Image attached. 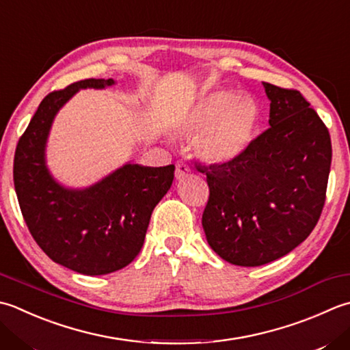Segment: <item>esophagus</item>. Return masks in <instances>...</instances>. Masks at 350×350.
<instances>
[{"mask_svg": "<svg viewBox=\"0 0 350 350\" xmlns=\"http://www.w3.org/2000/svg\"><path fill=\"white\" fill-rule=\"evenodd\" d=\"M189 173H191V168H189V165H188L187 162L179 161V162L176 163V179L182 180V179H185V177H187Z\"/></svg>", "mask_w": 350, "mask_h": 350, "instance_id": "esophagus-1", "label": "esophagus"}]
</instances>
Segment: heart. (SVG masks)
Masks as SVG:
<instances>
[{
    "mask_svg": "<svg viewBox=\"0 0 350 350\" xmlns=\"http://www.w3.org/2000/svg\"><path fill=\"white\" fill-rule=\"evenodd\" d=\"M261 112L249 97L218 89L198 100L185 118L188 132L197 133V153L209 163H230L241 157L258 132Z\"/></svg>",
    "mask_w": 350,
    "mask_h": 350,
    "instance_id": "obj_1",
    "label": "heart"
}]
</instances>
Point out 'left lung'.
Masks as SVG:
<instances>
[{
	"label": "left lung",
	"mask_w": 350,
	"mask_h": 350,
	"mask_svg": "<svg viewBox=\"0 0 350 350\" xmlns=\"http://www.w3.org/2000/svg\"><path fill=\"white\" fill-rule=\"evenodd\" d=\"M270 127L245 153L206 174L202 224L211 249L230 264L258 267L305 241L323 209L332 146L317 112L296 89L265 83Z\"/></svg>",
	"instance_id": "1"
}]
</instances>
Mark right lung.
I'll list each match as a JSON object with an SVG mask.
<instances>
[{
    "instance_id": "add662e5",
    "label": "right lung",
    "mask_w": 350,
    "mask_h": 350,
    "mask_svg": "<svg viewBox=\"0 0 350 350\" xmlns=\"http://www.w3.org/2000/svg\"><path fill=\"white\" fill-rule=\"evenodd\" d=\"M112 79H86L40 101L21 136L13 161L19 208L31 237L48 258L81 275H107L138 256L150 217L174 179V165L126 163L85 189L53 179L45 146L59 109L81 88L112 86Z\"/></svg>"
}]
</instances>
